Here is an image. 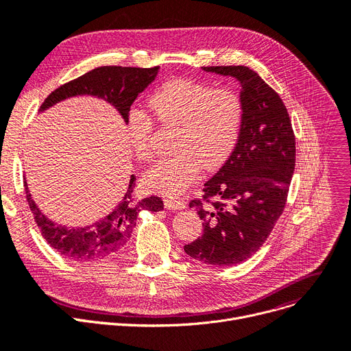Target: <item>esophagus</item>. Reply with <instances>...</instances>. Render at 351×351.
Instances as JSON below:
<instances>
[{"label":"esophagus","instance_id":"34e87169","mask_svg":"<svg viewBox=\"0 0 351 351\" xmlns=\"http://www.w3.org/2000/svg\"><path fill=\"white\" fill-rule=\"evenodd\" d=\"M163 204H165V208L169 209V210H182V209L186 208L185 200L178 199V197H171V196L165 197Z\"/></svg>","mask_w":351,"mask_h":351}]
</instances>
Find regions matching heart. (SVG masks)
Segmentation results:
<instances>
[{"mask_svg":"<svg viewBox=\"0 0 351 351\" xmlns=\"http://www.w3.org/2000/svg\"><path fill=\"white\" fill-rule=\"evenodd\" d=\"M152 117L162 125H178L175 156L159 160L142 179L143 186L165 196H178L199 178L202 166L215 171L234 149L241 134L243 105L230 89L176 78L162 84L147 99ZM152 119L134 109L128 117V139L141 162L152 156Z\"/></svg>","mask_w":351,"mask_h":351,"instance_id":"obj_1","label":"heart"}]
</instances>
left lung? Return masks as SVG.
<instances>
[{
  "mask_svg": "<svg viewBox=\"0 0 351 351\" xmlns=\"http://www.w3.org/2000/svg\"><path fill=\"white\" fill-rule=\"evenodd\" d=\"M202 69L239 81L243 119L232 155L205 183L204 200L189 204L204 234L183 249L197 262L233 266L262 247L283 213L296 141L283 101L259 73L243 65Z\"/></svg>",
  "mask_w": 351,
  "mask_h": 351,
  "instance_id": "8db88e82",
  "label": "left lung"
}]
</instances>
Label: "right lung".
Here are the masks:
<instances>
[{
  "label": "right lung",
  "mask_w": 351,
  "mask_h": 351,
  "mask_svg": "<svg viewBox=\"0 0 351 351\" xmlns=\"http://www.w3.org/2000/svg\"><path fill=\"white\" fill-rule=\"evenodd\" d=\"M159 72V66H99L82 77L69 81L48 95L40 108L44 112L61 101L89 95L106 101L112 105L128 123L131 105L141 92L151 85ZM136 178L131 175L125 195L118 204L97 222L86 226L68 228L48 219L34 202L28 183L24 176L27 202L47 243L62 257L72 262H97L119 253L128 243L136 225L139 212H159L163 202L158 196L135 200L134 188Z\"/></svg>",
  "instance_id": "1"
}]
</instances>
